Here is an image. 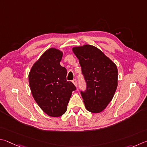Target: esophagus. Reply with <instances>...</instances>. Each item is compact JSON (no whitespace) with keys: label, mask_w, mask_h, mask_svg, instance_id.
Returning a JSON list of instances; mask_svg holds the SVG:
<instances>
[{"label":"esophagus","mask_w":147,"mask_h":147,"mask_svg":"<svg viewBox=\"0 0 147 147\" xmlns=\"http://www.w3.org/2000/svg\"><path fill=\"white\" fill-rule=\"evenodd\" d=\"M72 83H74V85H75L76 87L78 86V83H77V80H76V79H74V80L72 81Z\"/></svg>","instance_id":"34e87169"}]
</instances>
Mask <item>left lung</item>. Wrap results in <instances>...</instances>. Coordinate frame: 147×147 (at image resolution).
<instances>
[{
  "label": "left lung",
  "instance_id": "1",
  "mask_svg": "<svg viewBox=\"0 0 147 147\" xmlns=\"http://www.w3.org/2000/svg\"><path fill=\"white\" fill-rule=\"evenodd\" d=\"M72 51L79 59L86 83L85 92H81L86 109L92 113L101 112L112 101L117 89V66L94 46H77Z\"/></svg>",
  "mask_w": 147,
  "mask_h": 147
}]
</instances>
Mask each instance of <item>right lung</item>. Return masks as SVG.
<instances>
[{
	"label": "right lung",
	"instance_id": "right-lung-1",
	"mask_svg": "<svg viewBox=\"0 0 147 147\" xmlns=\"http://www.w3.org/2000/svg\"><path fill=\"white\" fill-rule=\"evenodd\" d=\"M63 52L51 48L45 51L31 68L30 88L35 101L49 116L63 115L71 93L76 89L66 81V69L61 66Z\"/></svg>",
	"mask_w": 147,
	"mask_h": 147
}]
</instances>
